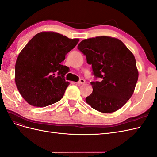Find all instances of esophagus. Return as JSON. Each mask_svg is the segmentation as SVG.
Wrapping results in <instances>:
<instances>
[{
	"mask_svg": "<svg viewBox=\"0 0 157 157\" xmlns=\"http://www.w3.org/2000/svg\"><path fill=\"white\" fill-rule=\"evenodd\" d=\"M84 83H85V80L83 78L80 79L79 81L77 82V84H84Z\"/></svg>",
	"mask_w": 157,
	"mask_h": 157,
	"instance_id": "esophagus-1",
	"label": "esophagus"
}]
</instances>
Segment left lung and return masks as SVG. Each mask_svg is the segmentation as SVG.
<instances>
[{
	"label": "left lung",
	"mask_w": 157,
	"mask_h": 157,
	"mask_svg": "<svg viewBox=\"0 0 157 157\" xmlns=\"http://www.w3.org/2000/svg\"><path fill=\"white\" fill-rule=\"evenodd\" d=\"M78 49L86 56L95 77L101 80L91 82L93 92L86 103L99 112L117 111L129 100L138 79L134 54L121 40L107 36L84 39Z\"/></svg>",
	"instance_id": "1"
}]
</instances>
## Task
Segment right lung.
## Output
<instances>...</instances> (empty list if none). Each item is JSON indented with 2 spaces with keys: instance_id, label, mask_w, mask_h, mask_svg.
Listing matches in <instances>:
<instances>
[{
  "instance_id": "add662e5",
  "label": "right lung",
  "mask_w": 157,
  "mask_h": 157,
  "mask_svg": "<svg viewBox=\"0 0 157 157\" xmlns=\"http://www.w3.org/2000/svg\"><path fill=\"white\" fill-rule=\"evenodd\" d=\"M78 41L58 33L40 32L23 48L16 60L15 81L28 103L46 107L63 98L69 84L65 80L69 67L61 63Z\"/></svg>"
}]
</instances>
